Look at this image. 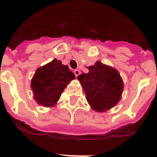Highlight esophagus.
Masks as SVG:
<instances>
[{"mask_svg": "<svg viewBox=\"0 0 157 157\" xmlns=\"http://www.w3.org/2000/svg\"><path fill=\"white\" fill-rule=\"evenodd\" d=\"M74 73H75V76H76V77H77V76H78L79 75L81 74V72H80V70L75 69V70H74Z\"/></svg>", "mask_w": 157, "mask_h": 157, "instance_id": "esophagus-1", "label": "esophagus"}]
</instances>
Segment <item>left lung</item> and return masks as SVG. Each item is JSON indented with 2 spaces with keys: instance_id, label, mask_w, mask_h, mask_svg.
<instances>
[{
  "instance_id": "left-lung-1",
  "label": "left lung",
  "mask_w": 157,
  "mask_h": 157,
  "mask_svg": "<svg viewBox=\"0 0 157 157\" xmlns=\"http://www.w3.org/2000/svg\"><path fill=\"white\" fill-rule=\"evenodd\" d=\"M89 72L77 76L92 109L104 112L114 107L119 101L123 90V82L119 72L114 67L97 61L88 67Z\"/></svg>"
}]
</instances>
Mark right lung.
Wrapping results in <instances>:
<instances>
[{
	"instance_id": "obj_1",
	"label": "right lung",
	"mask_w": 157,
	"mask_h": 157,
	"mask_svg": "<svg viewBox=\"0 0 157 157\" xmlns=\"http://www.w3.org/2000/svg\"><path fill=\"white\" fill-rule=\"evenodd\" d=\"M75 75L67 65L55 59L36 70L31 80L34 98L39 105L51 107L56 104L67 84Z\"/></svg>"
}]
</instances>
